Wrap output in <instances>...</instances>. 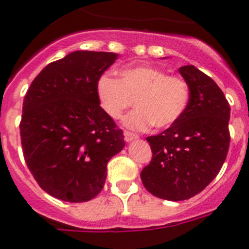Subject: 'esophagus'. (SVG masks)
Returning a JSON list of instances; mask_svg holds the SVG:
<instances>
[{"label":"esophagus","instance_id":"esophagus-1","mask_svg":"<svg viewBox=\"0 0 249 249\" xmlns=\"http://www.w3.org/2000/svg\"><path fill=\"white\" fill-rule=\"evenodd\" d=\"M124 141H126V142H131V141H133V140H137V138H138V136H137L136 133H132V132H129V131H124Z\"/></svg>","mask_w":249,"mask_h":249}]
</instances>
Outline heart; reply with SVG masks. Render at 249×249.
I'll return each instance as SVG.
<instances>
[{"mask_svg": "<svg viewBox=\"0 0 249 249\" xmlns=\"http://www.w3.org/2000/svg\"><path fill=\"white\" fill-rule=\"evenodd\" d=\"M96 90L102 108L113 120H120L134 101L136 109L124 118V124L136 131L152 124L159 129L170 127L190 102V86L184 77L150 65L124 68L118 80L102 75Z\"/></svg>", "mask_w": 249, "mask_h": 249, "instance_id": "1", "label": "heart"}]
</instances>
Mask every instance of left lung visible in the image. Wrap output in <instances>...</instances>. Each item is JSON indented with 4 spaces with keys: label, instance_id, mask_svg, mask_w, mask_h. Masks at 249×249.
<instances>
[{
    "label": "left lung",
    "instance_id": "8db88e82",
    "mask_svg": "<svg viewBox=\"0 0 249 249\" xmlns=\"http://www.w3.org/2000/svg\"><path fill=\"white\" fill-rule=\"evenodd\" d=\"M190 102L179 121L147 137L152 160L141 173L144 188L159 199L181 201L201 193L222 168L230 147V105L210 76L185 65Z\"/></svg>",
    "mask_w": 249,
    "mask_h": 249
}]
</instances>
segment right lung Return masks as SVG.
<instances>
[{"label": "right lung", "instance_id": "add662e5", "mask_svg": "<svg viewBox=\"0 0 249 249\" xmlns=\"http://www.w3.org/2000/svg\"><path fill=\"white\" fill-rule=\"evenodd\" d=\"M117 54L76 50L48 64L32 81L19 123L24 160L56 199L85 202L102 190L107 163L123 132L100 106L96 85Z\"/></svg>", "mask_w": 249, "mask_h": 249}]
</instances>
